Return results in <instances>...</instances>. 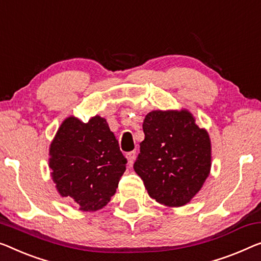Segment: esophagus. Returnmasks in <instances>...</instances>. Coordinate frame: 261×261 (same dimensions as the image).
<instances>
[{"mask_svg": "<svg viewBox=\"0 0 261 261\" xmlns=\"http://www.w3.org/2000/svg\"><path fill=\"white\" fill-rule=\"evenodd\" d=\"M126 158H127V162H129V166H132V164H134V162H135V158H136V151L127 152Z\"/></svg>", "mask_w": 261, "mask_h": 261, "instance_id": "esophagus-1", "label": "esophagus"}]
</instances>
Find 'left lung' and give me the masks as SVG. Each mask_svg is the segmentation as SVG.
I'll return each instance as SVG.
<instances>
[{"label": "left lung", "mask_w": 261, "mask_h": 261, "mask_svg": "<svg viewBox=\"0 0 261 261\" xmlns=\"http://www.w3.org/2000/svg\"><path fill=\"white\" fill-rule=\"evenodd\" d=\"M134 169L151 198L181 206L203 186L211 169V142L189 111H151Z\"/></svg>", "instance_id": "left-lung-1"}]
</instances>
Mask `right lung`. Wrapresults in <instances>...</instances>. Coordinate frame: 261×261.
I'll return each instance as SVG.
<instances>
[{"instance_id": "obj_1", "label": "right lung", "mask_w": 261, "mask_h": 261, "mask_svg": "<svg viewBox=\"0 0 261 261\" xmlns=\"http://www.w3.org/2000/svg\"><path fill=\"white\" fill-rule=\"evenodd\" d=\"M50 155L58 192L82 211H97L110 201L127 163L114 132L99 116L88 123L65 119L50 146Z\"/></svg>"}]
</instances>
